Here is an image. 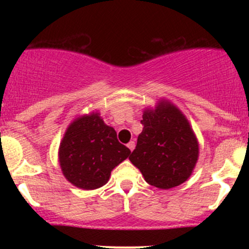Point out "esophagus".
I'll list each match as a JSON object with an SVG mask.
<instances>
[{"label": "esophagus", "instance_id": "esophagus-1", "mask_svg": "<svg viewBox=\"0 0 249 249\" xmlns=\"http://www.w3.org/2000/svg\"><path fill=\"white\" fill-rule=\"evenodd\" d=\"M135 145H136V144H135V141H130V142L127 143V148H129L131 152L135 149Z\"/></svg>", "mask_w": 249, "mask_h": 249}]
</instances>
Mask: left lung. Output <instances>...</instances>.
<instances>
[{
	"label": "left lung",
	"instance_id": "8db88e82",
	"mask_svg": "<svg viewBox=\"0 0 249 249\" xmlns=\"http://www.w3.org/2000/svg\"><path fill=\"white\" fill-rule=\"evenodd\" d=\"M142 132L130 161L145 182L159 189H171L192 176L199 159L196 135L182 110L161 99L154 108H144Z\"/></svg>",
	"mask_w": 249,
	"mask_h": 249
}]
</instances>
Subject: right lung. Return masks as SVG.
<instances>
[{"instance_id": "add662e5", "label": "right lung", "mask_w": 249, "mask_h": 249, "mask_svg": "<svg viewBox=\"0 0 249 249\" xmlns=\"http://www.w3.org/2000/svg\"><path fill=\"white\" fill-rule=\"evenodd\" d=\"M117 132L99 112L79 115L65 131L59 147L62 175L74 187L92 190L106 184L112 170L130 155Z\"/></svg>"}]
</instances>
